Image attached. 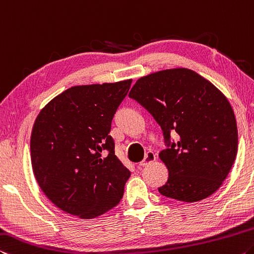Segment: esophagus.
<instances>
[{"label": "esophagus", "instance_id": "esophagus-1", "mask_svg": "<svg viewBox=\"0 0 254 254\" xmlns=\"http://www.w3.org/2000/svg\"><path fill=\"white\" fill-rule=\"evenodd\" d=\"M155 160H156V154H155L154 152L149 151V152L146 153V155H145V159L142 162H140L139 165L140 166H145V165H147L149 163H152V162H154Z\"/></svg>", "mask_w": 254, "mask_h": 254}]
</instances>
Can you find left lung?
<instances>
[{"instance_id": "obj_1", "label": "left lung", "mask_w": 254, "mask_h": 254, "mask_svg": "<svg viewBox=\"0 0 254 254\" xmlns=\"http://www.w3.org/2000/svg\"><path fill=\"white\" fill-rule=\"evenodd\" d=\"M129 98L163 130L168 148L160 159L169 178L161 194L179 201L202 200L223 185L238 153V126L227 98L194 70L163 69L138 78ZM177 132V143L169 134Z\"/></svg>"}]
</instances>
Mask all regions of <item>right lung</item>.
<instances>
[{
    "instance_id": "right-lung-1",
    "label": "right lung",
    "mask_w": 254,
    "mask_h": 254,
    "mask_svg": "<svg viewBox=\"0 0 254 254\" xmlns=\"http://www.w3.org/2000/svg\"><path fill=\"white\" fill-rule=\"evenodd\" d=\"M131 80L72 86L51 100L33 124V174L54 205L82 219L117 206L130 172L115 155L112 118Z\"/></svg>"
}]
</instances>
